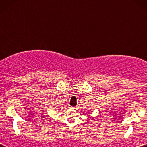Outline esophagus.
<instances>
[{"mask_svg":"<svg viewBox=\"0 0 147 147\" xmlns=\"http://www.w3.org/2000/svg\"><path fill=\"white\" fill-rule=\"evenodd\" d=\"M71 109H76V107H72Z\"/></svg>","mask_w":147,"mask_h":147,"instance_id":"esophagus-1","label":"esophagus"}]
</instances>
